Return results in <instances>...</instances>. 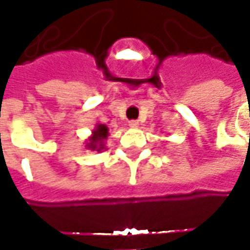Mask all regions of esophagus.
Instances as JSON below:
<instances>
[{"mask_svg": "<svg viewBox=\"0 0 250 250\" xmlns=\"http://www.w3.org/2000/svg\"><path fill=\"white\" fill-rule=\"evenodd\" d=\"M128 125H130V127H132V128H135V127H138L139 123H138V120H131Z\"/></svg>", "mask_w": 250, "mask_h": 250, "instance_id": "esophagus-1", "label": "esophagus"}]
</instances>
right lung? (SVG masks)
Wrapping results in <instances>:
<instances>
[{
	"label": "right lung",
	"mask_w": 250,
	"mask_h": 250,
	"mask_svg": "<svg viewBox=\"0 0 250 250\" xmlns=\"http://www.w3.org/2000/svg\"><path fill=\"white\" fill-rule=\"evenodd\" d=\"M108 135V128L105 127L104 125H98V130L93 132V136H92V143H91V147L92 148H98V151L102 148V147L99 146V143H102L103 139H105Z\"/></svg>",
	"instance_id": "obj_1"
}]
</instances>
